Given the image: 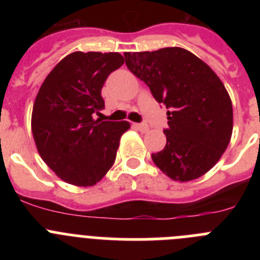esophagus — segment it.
Segmentation results:
<instances>
[{"label": "esophagus", "mask_w": 260, "mask_h": 260, "mask_svg": "<svg viewBox=\"0 0 260 260\" xmlns=\"http://www.w3.org/2000/svg\"><path fill=\"white\" fill-rule=\"evenodd\" d=\"M134 127H137L142 133H146L148 130V125L147 123H134Z\"/></svg>", "instance_id": "1"}]
</instances>
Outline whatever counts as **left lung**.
<instances>
[{
  "label": "left lung",
  "mask_w": 260,
  "mask_h": 260,
  "mask_svg": "<svg viewBox=\"0 0 260 260\" xmlns=\"http://www.w3.org/2000/svg\"><path fill=\"white\" fill-rule=\"evenodd\" d=\"M126 66L167 107L164 150L152 153L169 178L186 182L207 173L231 142L233 108L212 69L183 48L127 52Z\"/></svg>",
  "instance_id": "left-lung-1"
}]
</instances>
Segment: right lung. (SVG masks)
<instances>
[{"instance_id": "obj_1", "label": "right lung", "mask_w": 260, "mask_h": 260, "mask_svg": "<svg viewBox=\"0 0 260 260\" xmlns=\"http://www.w3.org/2000/svg\"><path fill=\"white\" fill-rule=\"evenodd\" d=\"M117 52H74L54 66L32 109V134L41 158L65 182L93 186L114 160L127 121L93 119L104 109L102 88L123 65Z\"/></svg>"}]
</instances>
